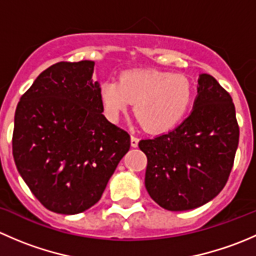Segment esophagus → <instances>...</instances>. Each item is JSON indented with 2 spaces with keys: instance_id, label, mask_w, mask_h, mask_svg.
Returning a JSON list of instances; mask_svg holds the SVG:
<instances>
[{
  "instance_id": "34e87169",
  "label": "esophagus",
  "mask_w": 256,
  "mask_h": 256,
  "mask_svg": "<svg viewBox=\"0 0 256 256\" xmlns=\"http://www.w3.org/2000/svg\"><path fill=\"white\" fill-rule=\"evenodd\" d=\"M130 142H131V146H132V147H138V138H136V136L131 135Z\"/></svg>"
}]
</instances>
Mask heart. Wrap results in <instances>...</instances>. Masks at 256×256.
Returning a JSON list of instances; mask_svg holds the SVG:
<instances>
[{
    "mask_svg": "<svg viewBox=\"0 0 256 256\" xmlns=\"http://www.w3.org/2000/svg\"><path fill=\"white\" fill-rule=\"evenodd\" d=\"M105 115L116 121L134 102V112L144 130L164 132L187 114L193 84L182 74L154 69H128L116 80H105L99 89Z\"/></svg>",
    "mask_w": 256,
    "mask_h": 256,
    "instance_id": "heart-1",
    "label": "heart"
}]
</instances>
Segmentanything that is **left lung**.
<instances>
[{
	"label": "left lung",
	"instance_id": "left-lung-1",
	"mask_svg": "<svg viewBox=\"0 0 256 256\" xmlns=\"http://www.w3.org/2000/svg\"><path fill=\"white\" fill-rule=\"evenodd\" d=\"M197 92L193 110L180 126L138 142L147 156V192L167 210L208 203L233 168L239 126L232 96L209 74L200 76Z\"/></svg>",
	"mask_w": 256,
	"mask_h": 256
}]
</instances>
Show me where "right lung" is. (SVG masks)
I'll list each match as a JSON object with an SVG mask.
<instances>
[{"label": "right lung", "mask_w": 256, "mask_h": 256, "mask_svg": "<svg viewBox=\"0 0 256 256\" xmlns=\"http://www.w3.org/2000/svg\"><path fill=\"white\" fill-rule=\"evenodd\" d=\"M92 60L59 62L22 95L12 151L20 177L46 208L78 214L99 202L130 135L102 115Z\"/></svg>", "instance_id": "add662e5"}]
</instances>
